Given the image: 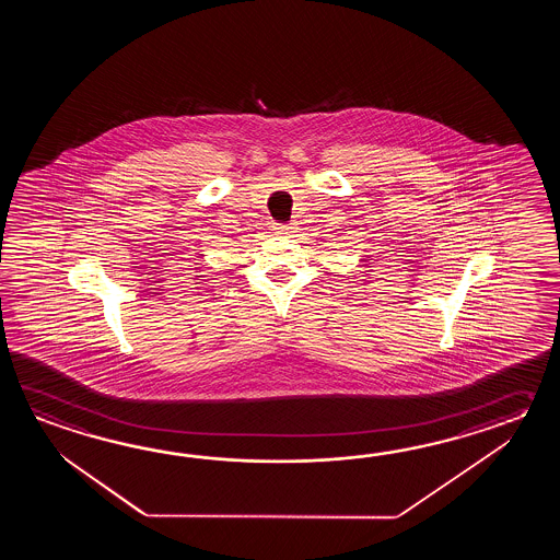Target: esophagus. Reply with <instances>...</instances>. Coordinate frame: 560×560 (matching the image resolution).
I'll return each mask as SVG.
<instances>
[{
    "mask_svg": "<svg viewBox=\"0 0 560 560\" xmlns=\"http://www.w3.org/2000/svg\"><path fill=\"white\" fill-rule=\"evenodd\" d=\"M275 232L276 234H280V236H284V234H290V232H292V226H284V224H276Z\"/></svg>",
    "mask_w": 560,
    "mask_h": 560,
    "instance_id": "1",
    "label": "esophagus"
}]
</instances>
